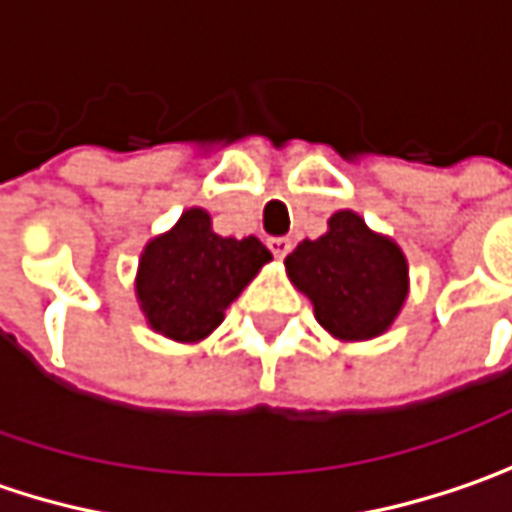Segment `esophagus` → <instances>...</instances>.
Returning <instances> with one entry per match:
<instances>
[{
    "mask_svg": "<svg viewBox=\"0 0 512 512\" xmlns=\"http://www.w3.org/2000/svg\"><path fill=\"white\" fill-rule=\"evenodd\" d=\"M267 247H270V253H273L276 259H285L293 245H290V239H285V236H273V239H267Z\"/></svg>",
    "mask_w": 512,
    "mask_h": 512,
    "instance_id": "obj_1",
    "label": "esophagus"
}]
</instances>
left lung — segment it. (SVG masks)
<instances>
[{"instance_id":"obj_1","label":"left lung","mask_w":512,"mask_h":512,"mask_svg":"<svg viewBox=\"0 0 512 512\" xmlns=\"http://www.w3.org/2000/svg\"><path fill=\"white\" fill-rule=\"evenodd\" d=\"M293 285L313 302L319 325L339 339H373L396 319L407 296V262L390 239L339 210L316 242L285 259Z\"/></svg>"}]
</instances>
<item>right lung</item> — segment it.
<instances>
[{"mask_svg": "<svg viewBox=\"0 0 512 512\" xmlns=\"http://www.w3.org/2000/svg\"><path fill=\"white\" fill-rule=\"evenodd\" d=\"M265 262L270 250L256 236H216L210 216L193 207L145 247L136 296L153 330L176 342H199L222 325L225 307Z\"/></svg>", "mask_w": 512, "mask_h": 512, "instance_id": "add662e5", "label": "right lung"}]
</instances>
